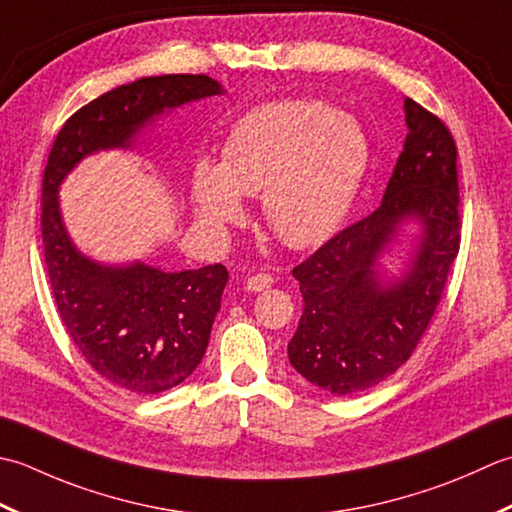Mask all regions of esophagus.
Masks as SVG:
<instances>
[{
	"label": "esophagus",
	"mask_w": 512,
	"mask_h": 512,
	"mask_svg": "<svg viewBox=\"0 0 512 512\" xmlns=\"http://www.w3.org/2000/svg\"><path fill=\"white\" fill-rule=\"evenodd\" d=\"M271 285H274V276H269V274H254L252 278H247L245 289L252 291V294H258V291H265V289H269Z\"/></svg>",
	"instance_id": "esophagus-1"
}]
</instances>
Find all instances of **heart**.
<instances>
[{"label":"heart","instance_id":"1","mask_svg":"<svg viewBox=\"0 0 512 512\" xmlns=\"http://www.w3.org/2000/svg\"><path fill=\"white\" fill-rule=\"evenodd\" d=\"M369 163V134L353 114L322 101H274L234 125L221 163L196 159L190 194L198 221L212 229L241 221L243 194H260L274 236L311 247L347 216Z\"/></svg>","mask_w":512,"mask_h":512}]
</instances>
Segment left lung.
Returning <instances> with one entry per match:
<instances>
[{"label":"left lung","mask_w":512,"mask_h":512,"mask_svg":"<svg viewBox=\"0 0 512 512\" xmlns=\"http://www.w3.org/2000/svg\"><path fill=\"white\" fill-rule=\"evenodd\" d=\"M404 139L382 203L294 267L302 316L287 356L336 395L367 391L411 358L440 305L460 249L457 150L446 125L404 97ZM416 245L400 275L381 267L403 227Z\"/></svg>","instance_id":"obj_1"}]
</instances>
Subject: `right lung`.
Listing matches in <instances>:
<instances>
[{
	"label": "right lung",
	"instance_id": "1",
	"mask_svg": "<svg viewBox=\"0 0 512 512\" xmlns=\"http://www.w3.org/2000/svg\"><path fill=\"white\" fill-rule=\"evenodd\" d=\"M225 95L207 75L141 77L77 110L59 130L41 187V238L61 322L81 356L114 387L174 389L201 364L227 285L223 265L163 271L143 260L99 263L72 243L59 187L88 156L132 150L163 114Z\"/></svg>",
	"mask_w": 512,
	"mask_h": 512
}]
</instances>
